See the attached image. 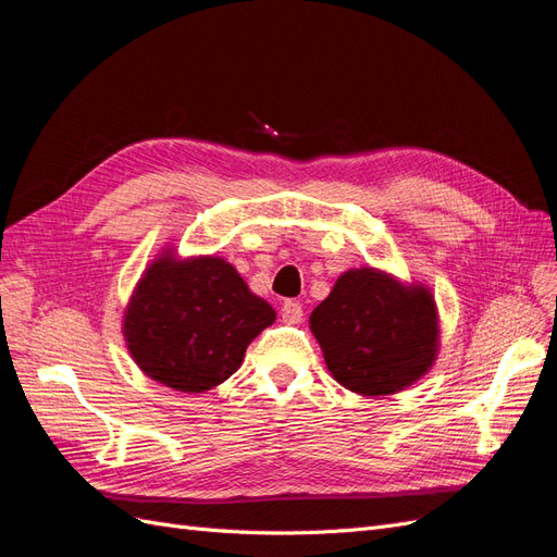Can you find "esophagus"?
I'll return each mask as SVG.
<instances>
[{"instance_id": "34e87169", "label": "esophagus", "mask_w": 557, "mask_h": 557, "mask_svg": "<svg viewBox=\"0 0 557 557\" xmlns=\"http://www.w3.org/2000/svg\"><path fill=\"white\" fill-rule=\"evenodd\" d=\"M301 318H305V309H301L299 301H295V299L283 301V307H281V320H283L285 325H299Z\"/></svg>"}]
</instances>
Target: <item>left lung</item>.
Listing matches in <instances>:
<instances>
[{
    "label": "left lung",
    "mask_w": 557,
    "mask_h": 557,
    "mask_svg": "<svg viewBox=\"0 0 557 557\" xmlns=\"http://www.w3.org/2000/svg\"><path fill=\"white\" fill-rule=\"evenodd\" d=\"M309 320L332 376L364 397L395 395L416 383L440 348L430 290L407 288L372 267L336 278Z\"/></svg>",
    "instance_id": "8db88e82"
}]
</instances>
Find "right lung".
Listing matches in <instances>:
<instances>
[{
  "mask_svg": "<svg viewBox=\"0 0 557 557\" xmlns=\"http://www.w3.org/2000/svg\"><path fill=\"white\" fill-rule=\"evenodd\" d=\"M276 320L223 258L174 256L150 264L125 311V342L153 381L181 393H205L230 379L248 344Z\"/></svg>",
  "mask_w": 557,
  "mask_h": 557,
  "instance_id": "add662e5",
  "label": "right lung"
}]
</instances>
